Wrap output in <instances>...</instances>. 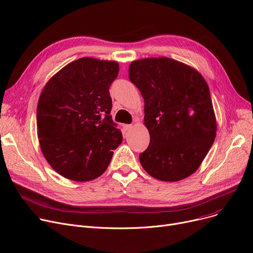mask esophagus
<instances>
[{"label":"esophagus","instance_id":"34e87169","mask_svg":"<svg viewBox=\"0 0 253 253\" xmlns=\"http://www.w3.org/2000/svg\"><path fill=\"white\" fill-rule=\"evenodd\" d=\"M132 127H133V126H132V125H129V124H125V125H123V131L124 132H127V131H129Z\"/></svg>","mask_w":253,"mask_h":253}]
</instances>
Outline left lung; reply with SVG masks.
<instances>
[{
    "label": "left lung",
    "mask_w": 253,
    "mask_h": 253,
    "mask_svg": "<svg viewBox=\"0 0 253 253\" xmlns=\"http://www.w3.org/2000/svg\"><path fill=\"white\" fill-rule=\"evenodd\" d=\"M129 79L144 99L149 148L139 155L148 173L162 181L192 175L216 136L208 85L192 66L168 57L132 61Z\"/></svg>",
    "instance_id": "8db88e82"
}]
</instances>
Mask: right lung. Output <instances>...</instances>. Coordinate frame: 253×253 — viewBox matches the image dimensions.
<instances>
[{"label":"right lung","instance_id":"1","mask_svg":"<svg viewBox=\"0 0 253 253\" xmlns=\"http://www.w3.org/2000/svg\"><path fill=\"white\" fill-rule=\"evenodd\" d=\"M119 63L83 57L52 76L37 108L41 151L61 176L74 181L99 177L108 168L122 132L111 114L110 86Z\"/></svg>","mask_w":253,"mask_h":253}]
</instances>
